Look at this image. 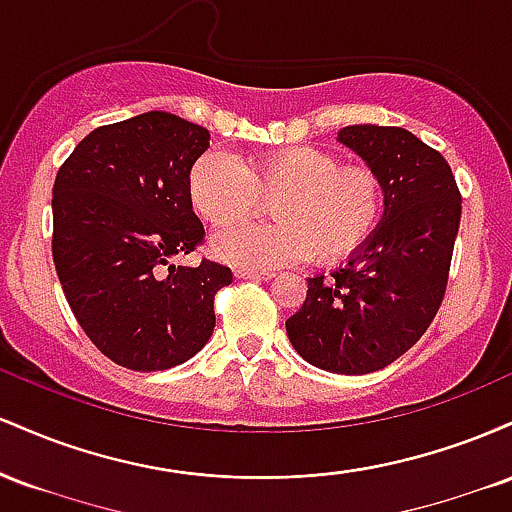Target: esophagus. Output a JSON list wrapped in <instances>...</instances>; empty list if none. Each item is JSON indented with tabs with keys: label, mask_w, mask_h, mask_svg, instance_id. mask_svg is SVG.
I'll return each instance as SVG.
<instances>
[{
	"label": "esophagus",
	"mask_w": 512,
	"mask_h": 512,
	"mask_svg": "<svg viewBox=\"0 0 512 512\" xmlns=\"http://www.w3.org/2000/svg\"><path fill=\"white\" fill-rule=\"evenodd\" d=\"M238 279H252V281H267L272 279V272H252V269H236Z\"/></svg>",
	"instance_id": "34e87169"
}]
</instances>
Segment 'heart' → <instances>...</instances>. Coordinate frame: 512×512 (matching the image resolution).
<instances>
[{
    "label": "heart",
    "mask_w": 512,
    "mask_h": 512,
    "mask_svg": "<svg viewBox=\"0 0 512 512\" xmlns=\"http://www.w3.org/2000/svg\"><path fill=\"white\" fill-rule=\"evenodd\" d=\"M192 207L214 228H227L259 213L273 199L274 224L228 229L211 243L221 260L267 269L313 257L334 264L356 255L380 226L383 180L361 163H342L320 146H284L240 163L211 149L187 175Z\"/></svg>",
    "instance_id": "1"
}]
</instances>
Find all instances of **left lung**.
I'll use <instances>...</instances> for the list:
<instances>
[{
	"label": "left lung",
	"mask_w": 512,
	"mask_h": 512,
	"mask_svg": "<svg viewBox=\"0 0 512 512\" xmlns=\"http://www.w3.org/2000/svg\"><path fill=\"white\" fill-rule=\"evenodd\" d=\"M339 142L383 180V223L344 269L308 279L286 334L313 366L363 375L397 361L436 317L462 195L448 161L407 129L354 125L339 132Z\"/></svg>",
	"instance_id": "obj_1"
}]
</instances>
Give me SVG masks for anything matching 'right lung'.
Returning a JSON list of instances; mask_svg holds the SVG:
<instances>
[{
    "instance_id": "1",
    "label": "right lung",
    "mask_w": 512,
    "mask_h": 512,
    "mask_svg": "<svg viewBox=\"0 0 512 512\" xmlns=\"http://www.w3.org/2000/svg\"><path fill=\"white\" fill-rule=\"evenodd\" d=\"M207 149V129L151 110L93 129L57 170L52 260L76 322L117 366L173 368L214 332L233 272L170 264L204 243L187 175Z\"/></svg>"
}]
</instances>
